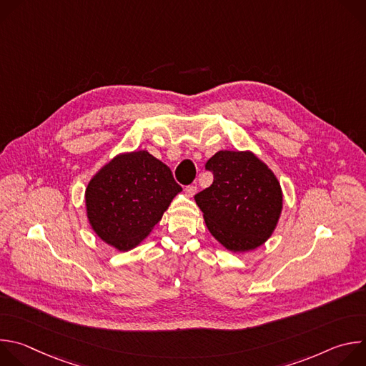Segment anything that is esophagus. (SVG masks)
<instances>
[{
	"instance_id": "esophagus-1",
	"label": "esophagus",
	"mask_w": 366,
	"mask_h": 366,
	"mask_svg": "<svg viewBox=\"0 0 366 366\" xmlns=\"http://www.w3.org/2000/svg\"><path fill=\"white\" fill-rule=\"evenodd\" d=\"M195 192H197V187H194V185H189V187H187V188H185V194H187V197H194V195H195Z\"/></svg>"
}]
</instances>
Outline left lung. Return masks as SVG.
I'll list each match as a JSON object with an SVG mask.
<instances>
[{
	"label": "left lung",
	"instance_id": "8db88e82",
	"mask_svg": "<svg viewBox=\"0 0 366 366\" xmlns=\"http://www.w3.org/2000/svg\"><path fill=\"white\" fill-rule=\"evenodd\" d=\"M205 169L214 181L194 199L208 232L233 253L262 246L275 232L284 205L272 169L250 150H219Z\"/></svg>",
	"mask_w": 366,
	"mask_h": 366
}]
</instances>
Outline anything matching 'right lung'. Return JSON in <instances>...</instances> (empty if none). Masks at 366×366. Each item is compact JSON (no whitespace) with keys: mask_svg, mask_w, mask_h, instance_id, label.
I'll return each instance as SVG.
<instances>
[{"mask_svg":"<svg viewBox=\"0 0 366 366\" xmlns=\"http://www.w3.org/2000/svg\"><path fill=\"white\" fill-rule=\"evenodd\" d=\"M181 191L171 169L147 150L123 152L89 179L86 219L102 242L127 252L150 234Z\"/></svg>","mask_w":366,"mask_h":366,"instance_id":"obj_1","label":"right lung"}]
</instances>
